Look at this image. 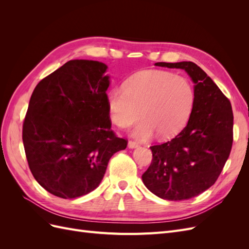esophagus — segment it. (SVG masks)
<instances>
[{"label":"esophagus","instance_id":"34e87169","mask_svg":"<svg viewBox=\"0 0 249 249\" xmlns=\"http://www.w3.org/2000/svg\"><path fill=\"white\" fill-rule=\"evenodd\" d=\"M127 146H129V148H136L139 146V144L135 141H129L127 142Z\"/></svg>","mask_w":249,"mask_h":249}]
</instances>
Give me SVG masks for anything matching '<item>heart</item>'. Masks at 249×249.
Returning <instances> with one entry per match:
<instances>
[{
    "label": "heart",
    "mask_w": 249,
    "mask_h": 249,
    "mask_svg": "<svg viewBox=\"0 0 249 249\" xmlns=\"http://www.w3.org/2000/svg\"><path fill=\"white\" fill-rule=\"evenodd\" d=\"M194 104V90L182 76L164 71H144L133 74L124 90L114 88L107 95L110 118L122 129L143 119L132 136L145 141L157 133L167 139L186 124Z\"/></svg>",
    "instance_id": "b5f03b06"
}]
</instances>
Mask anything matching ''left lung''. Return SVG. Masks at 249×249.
<instances>
[{
    "mask_svg": "<svg viewBox=\"0 0 249 249\" xmlns=\"http://www.w3.org/2000/svg\"><path fill=\"white\" fill-rule=\"evenodd\" d=\"M180 69L194 83V104L187 125L177 136L150 146L153 161L143 184L158 197L185 200L214 185L232 144V110L229 99L199 66L191 61L158 62Z\"/></svg>",
    "mask_w": 249,
    "mask_h": 249,
    "instance_id": "obj_1",
    "label": "left lung"
}]
</instances>
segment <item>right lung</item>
I'll return each mask as SVG.
<instances>
[{
    "instance_id": "1",
    "label": "right lung",
    "mask_w": 249,
    "mask_h": 249,
    "mask_svg": "<svg viewBox=\"0 0 249 249\" xmlns=\"http://www.w3.org/2000/svg\"><path fill=\"white\" fill-rule=\"evenodd\" d=\"M108 66L71 60L42 79L30 99L22 142L30 170L41 187L76 198L99 187L110 158L127 141L111 130Z\"/></svg>"
}]
</instances>
